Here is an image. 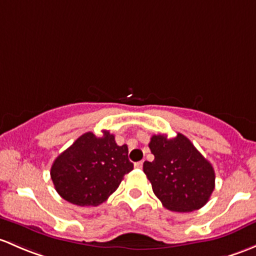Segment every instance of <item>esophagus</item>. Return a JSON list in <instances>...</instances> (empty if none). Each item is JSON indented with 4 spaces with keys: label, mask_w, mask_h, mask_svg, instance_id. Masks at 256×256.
<instances>
[{
    "label": "esophagus",
    "mask_w": 256,
    "mask_h": 256,
    "mask_svg": "<svg viewBox=\"0 0 256 256\" xmlns=\"http://www.w3.org/2000/svg\"><path fill=\"white\" fill-rule=\"evenodd\" d=\"M142 166H144V160H141V162H137V163H135V168L141 169V168H142Z\"/></svg>",
    "instance_id": "esophagus-1"
}]
</instances>
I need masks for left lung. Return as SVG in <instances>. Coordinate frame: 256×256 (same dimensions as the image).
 Segmentation results:
<instances>
[{
	"label": "left lung",
	"instance_id": "left-lung-1",
	"mask_svg": "<svg viewBox=\"0 0 256 256\" xmlns=\"http://www.w3.org/2000/svg\"><path fill=\"white\" fill-rule=\"evenodd\" d=\"M148 146L154 160L144 163V172L163 206L170 211L192 212L206 205L216 176L212 164L192 141L179 132L174 138L153 135Z\"/></svg>",
	"mask_w": 256,
	"mask_h": 256
}]
</instances>
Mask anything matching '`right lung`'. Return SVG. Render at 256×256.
<instances>
[{
  "label": "right lung",
  "mask_w": 256,
  "mask_h": 256,
  "mask_svg": "<svg viewBox=\"0 0 256 256\" xmlns=\"http://www.w3.org/2000/svg\"><path fill=\"white\" fill-rule=\"evenodd\" d=\"M128 154V146H118L109 131L104 130L102 137L86 132L54 160L51 180L64 200L77 206H98L134 169Z\"/></svg>",
  "instance_id": "1"
}]
</instances>
